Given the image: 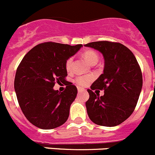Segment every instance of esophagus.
I'll return each instance as SVG.
<instances>
[{
    "label": "esophagus",
    "instance_id": "obj_1",
    "mask_svg": "<svg viewBox=\"0 0 155 155\" xmlns=\"http://www.w3.org/2000/svg\"><path fill=\"white\" fill-rule=\"evenodd\" d=\"M82 91H83V89H82V88H81V87H78V93L81 92Z\"/></svg>",
    "mask_w": 155,
    "mask_h": 155
}]
</instances>
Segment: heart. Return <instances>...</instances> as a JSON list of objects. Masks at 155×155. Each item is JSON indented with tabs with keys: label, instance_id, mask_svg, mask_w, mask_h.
<instances>
[{
	"label": "heart",
	"instance_id": "heart-1",
	"mask_svg": "<svg viewBox=\"0 0 155 155\" xmlns=\"http://www.w3.org/2000/svg\"><path fill=\"white\" fill-rule=\"evenodd\" d=\"M83 56L85 59L88 61L91 64L94 65L97 63L99 60V55L94 50H86L84 51ZM72 64H73V57H70L67 59L65 62V68L67 71H71L72 69ZM92 80V76L91 75H83L79 76L75 79V81L80 86H85Z\"/></svg>",
	"mask_w": 155,
	"mask_h": 155
}]
</instances>
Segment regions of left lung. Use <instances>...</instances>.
Segmentation results:
<instances>
[{
  "label": "left lung",
  "instance_id": "obj_1",
  "mask_svg": "<svg viewBox=\"0 0 155 155\" xmlns=\"http://www.w3.org/2000/svg\"><path fill=\"white\" fill-rule=\"evenodd\" d=\"M84 46L98 50L104 55V73L88 89L87 112L93 123L113 127L132 115L142 87V74L133 53L119 42L99 41ZM104 89L99 97L93 90ZM96 92V91H95Z\"/></svg>",
  "mask_w": 155,
  "mask_h": 155
}]
</instances>
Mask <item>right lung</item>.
Listing matches in <instances>:
<instances>
[{
  "mask_svg": "<svg viewBox=\"0 0 155 155\" xmlns=\"http://www.w3.org/2000/svg\"><path fill=\"white\" fill-rule=\"evenodd\" d=\"M82 47L47 42L28 51L19 64L14 89L22 112L29 123L42 129L64 124L78 90L66 81L67 59ZM55 83L66 85L63 92L54 91Z\"/></svg>",
  "mask_w": 155,
  "mask_h": 155,
  "instance_id": "1",
  "label": "right lung"
}]
</instances>
